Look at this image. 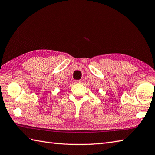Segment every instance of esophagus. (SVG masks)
Masks as SVG:
<instances>
[{"label":"esophagus","instance_id":"obj_1","mask_svg":"<svg viewBox=\"0 0 155 155\" xmlns=\"http://www.w3.org/2000/svg\"><path fill=\"white\" fill-rule=\"evenodd\" d=\"M83 83V81L82 80H78V81H76V83H78V84H81Z\"/></svg>","mask_w":155,"mask_h":155}]
</instances>
